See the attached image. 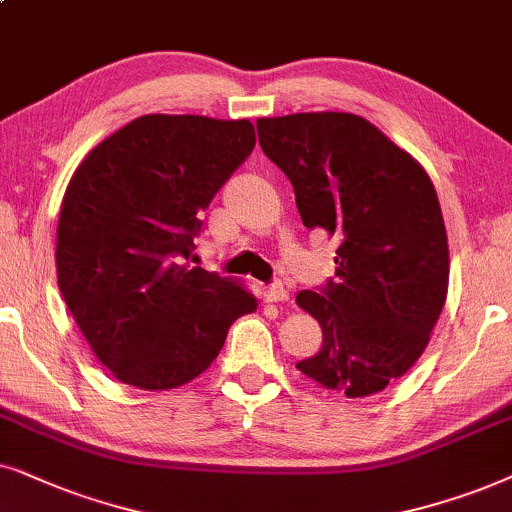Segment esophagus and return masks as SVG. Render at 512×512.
Masks as SVG:
<instances>
[{"label": "esophagus", "instance_id": "esophagus-1", "mask_svg": "<svg viewBox=\"0 0 512 512\" xmlns=\"http://www.w3.org/2000/svg\"><path fill=\"white\" fill-rule=\"evenodd\" d=\"M267 299L269 302H288L290 290L283 283H271L267 288Z\"/></svg>", "mask_w": 512, "mask_h": 512}]
</instances>
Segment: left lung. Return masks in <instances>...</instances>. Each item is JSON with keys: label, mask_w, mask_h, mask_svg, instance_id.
Masks as SVG:
<instances>
[{"label": "left lung", "mask_w": 512, "mask_h": 512, "mask_svg": "<svg viewBox=\"0 0 512 512\" xmlns=\"http://www.w3.org/2000/svg\"><path fill=\"white\" fill-rule=\"evenodd\" d=\"M306 229L337 243L335 278L297 304L323 330L297 370L349 398L379 393L424 353L447 297L449 250L426 170L370 121L306 112L257 121Z\"/></svg>", "instance_id": "8db88e82"}]
</instances>
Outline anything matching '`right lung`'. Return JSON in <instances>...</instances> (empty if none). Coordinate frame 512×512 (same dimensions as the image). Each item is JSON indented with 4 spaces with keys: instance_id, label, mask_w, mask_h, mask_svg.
Returning <instances> with one entry per match:
<instances>
[{
    "instance_id": "right-lung-1",
    "label": "right lung",
    "mask_w": 512,
    "mask_h": 512,
    "mask_svg": "<svg viewBox=\"0 0 512 512\" xmlns=\"http://www.w3.org/2000/svg\"><path fill=\"white\" fill-rule=\"evenodd\" d=\"M255 147L250 121L147 114L91 149L60 206L58 288L98 360L124 384L166 391L220 353L257 299L189 269L201 210Z\"/></svg>"
}]
</instances>
